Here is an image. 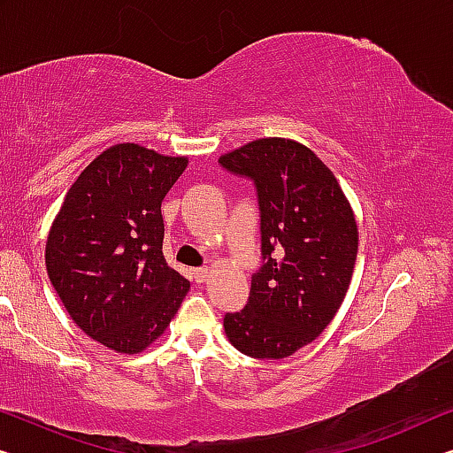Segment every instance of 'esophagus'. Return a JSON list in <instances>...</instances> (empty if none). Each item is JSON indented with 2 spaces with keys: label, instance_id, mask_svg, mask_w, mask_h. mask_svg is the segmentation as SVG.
Returning a JSON list of instances; mask_svg holds the SVG:
<instances>
[{
  "label": "esophagus",
  "instance_id": "1",
  "mask_svg": "<svg viewBox=\"0 0 453 453\" xmlns=\"http://www.w3.org/2000/svg\"><path fill=\"white\" fill-rule=\"evenodd\" d=\"M209 276V268H193V279L197 282H203Z\"/></svg>",
  "mask_w": 453,
  "mask_h": 453
}]
</instances>
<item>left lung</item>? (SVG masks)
<instances>
[{
	"instance_id": "left-lung-1",
	"label": "left lung",
	"mask_w": 453,
	"mask_h": 453,
	"mask_svg": "<svg viewBox=\"0 0 453 453\" xmlns=\"http://www.w3.org/2000/svg\"><path fill=\"white\" fill-rule=\"evenodd\" d=\"M219 165L256 187L262 265L242 311L226 313L242 354L280 360L329 326L352 280L357 226L334 173L299 142L260 138Z\"/></svg>"
}]
</instances>
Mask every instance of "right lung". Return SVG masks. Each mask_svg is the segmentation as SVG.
<instances>
[{
  "mask_svg": "<svg viewBox=\"0 0 453 453\" xmlns=\"http://www.w3.org/2000/svg\"><path fill=\"white\" fill-rule=\"evenodd\" d=\"M116 144L79 174L52 221L46 270L71 319L105 348L138 354L179 311L188 280L162 254L160 203L187 166Z\"/></svg>",
  "mask_w": 453,
  "mask_h": 453,
  "instance_id": "1",
  "label": "right lung"
}]
</instances>
